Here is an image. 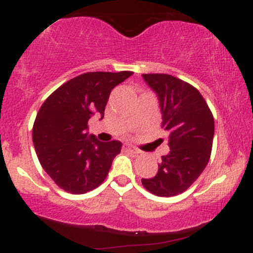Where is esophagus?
Listing matches in <instances>:
<instances>
[{"mask_svg": "<svg viewBox=\"0 0 253 253\" xmlns=\"http://www.w3.org/2000/svg\"><path fill=\"white\" fill-rule=\"evenodd\" d=\"M124 150L127 151V152L133 153V155H139V153H140V151H139L138 149H135V147L130 146L129 144H125L124 145Z\"/></svg>", "mask_w": 253, "mask_h": 253, "instance_id": "obj_1", "label": "esophagus"}]
</instances>
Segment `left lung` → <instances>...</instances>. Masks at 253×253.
I'll return each mask as SVG.
<instances>
[{
  "label": "left lung",
  "mask_w": 253,
  "mask_h": 253,
  "mask_svg": "<svg viewBox=\"0 0 253 253\" xmlns=\"http://www.w3.org/2000/svg\"><path fill=\"white\" fill-rule=\"evenodd\" d=\"M157 95L162 128L169 133V153L162 156L158 171L141 178L150 193L175 196L187 190L210 161L214 138V118L200 91L189 83L165 74L141 75Z\"/></svg>",
  "instance_id": "1"
}]
</instances>
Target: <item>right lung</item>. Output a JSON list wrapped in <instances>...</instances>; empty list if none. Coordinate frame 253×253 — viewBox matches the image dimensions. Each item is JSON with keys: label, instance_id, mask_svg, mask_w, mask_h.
<instances>
[{"label": "right lung", "instance_id": "1", "mask_svg": "<svg viewBox=\"0 0 253 253\" xmlns=\"http://www.w3.org/2000/svg\"><path fill=\"white\" fill-rule=\"evenodd\" d=\"M133 72H86L46 98L33 126V144L42 169L62 189L85 194L108 175L123 143H103L89 134L88 121L104 117L112 90Z\"/></svg>", "mask_w": 253, "mask_h": 253}]
</instances>
